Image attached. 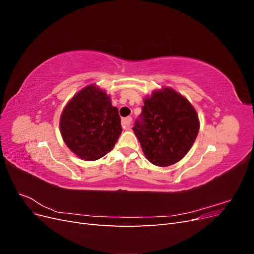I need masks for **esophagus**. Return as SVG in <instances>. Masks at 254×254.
Masks as SVG:
<instances>
[{
  "mask_svg": "<svg viewBox=\"0 0 254 254\" xmlns=\"http://www.w3.org/2000/svg\"><path fill=\"white\" fill-rule=\"evenodd\" d=\"M131 122H132L131 118L123 119L122 120V126H123V128H124L125 130H129L130 128H131Z\"/></svg>",
  "mask_w": 254,
  "mask_h": 254,
  "instance_id": "obj_1",
  "label": "esophagus"
}]
</instances>
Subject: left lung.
<instances>
[{
    "label": "left lung",
    "instance_id": "8db88e82",
    "mask_svg": "<svg viewBox=\"0 0 254 254\" xmlns=\"http://www.w3.org/2000/svg\"><path fill=\"white\" fill-rule=\"evenodd\" d=\"M132 129L146 158L157 166H170L191 148L199 131V120L186 97L163 88L144 99Z\"/></svg>",
    "mask_w": 254,
    "mask_h": 254
}]
</instances>
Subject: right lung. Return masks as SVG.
I'll use <instances>...</instances> for the list:
<instances>
[{
	"instance_id": "1",
	"label": "right lung",
	"mask_w": 254,
	"mask_h": 254,
	"mask_svg": "<svg viewBox=\"0 0 254 254\" xmlns=\"http://www.w3.org/2000/svg\"><path fill=\"white\" fill-rule=\"evenodd\" d=\"M60 133L76 156L87 161L97 160L113 148L122 133L119 110L105 91L90 84L64 107Z\"/></svg>"
}]
</instances>
